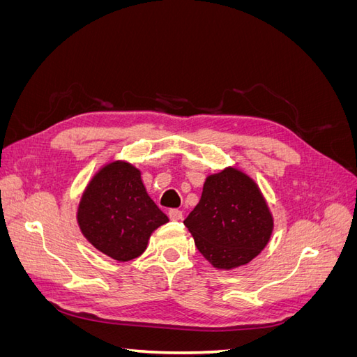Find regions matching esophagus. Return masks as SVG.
<instances>
[{"mask_svg": "<svg viewBox=\"0 0 357 357\" xmlns=\"http://www.w3.org/2000/svg\"><path fill=\"white\" fill-rule=\"evenodd\" d=\"M168 215H169V219L174 220V222H178V220L183 219V213L180 210H169Z\"/></svg>", "mask_w": 357, "mask_h": 357, "instance_id": "esophagus-1", "label": "esophagus"}]
</instances>
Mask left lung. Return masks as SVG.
I'll return each mask as SVG.
<instances>
[{"instance_id":"8db88e82","label":"left lung","mask_w":357,"mask_h":357,"mask_svg":"<svg viewBox=\"0 0 357 357\" xmlns=\"http://www.w3.org/2000/svg\"><path fill=\"white\" fill-rule=\"evenodd\" d=\"M185 225L202 256L214 268L229 271L264 250L274 219L256 181L228 167L205 178L201 199Z\"/></svg>"}]
</instances>
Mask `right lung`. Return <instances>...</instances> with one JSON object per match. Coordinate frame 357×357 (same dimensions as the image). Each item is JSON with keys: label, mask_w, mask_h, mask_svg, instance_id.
I'll return each mask as SVG.
<instances>
[{"label": "right lung", "mask_w": 357, "mask_h": 357, "mask_svg": "<svg viewBox=\"0 0 357 357\" xmlns=\"http://www.w3.org/2000/svg\"><path fill=\"white\" fill-rule=\"evenodd\" d=\"M168 220L149 197L142 171L126 160H113L100 168L77 207L84 238L119 262L143 255L150 235Z\"/></svg>", "instance_id": "add662e5"}]
</instances>
